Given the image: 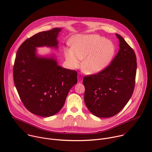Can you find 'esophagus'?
<instances>
[{"label":"esophagus","mask_w":152,"mask_h":152,"mask_svg":"<svg viewBox=\"0 0 152 152\" xmlns=\"http://www.w3.org/2000/svg\"><path fill=\"white\" fill-rule=\"evenodd\" d=\"M82 80H83V76L81 73H79L77 75L78 82H82Z\"/></svg>","instance_id":"esophagus-1"}]
</instances>
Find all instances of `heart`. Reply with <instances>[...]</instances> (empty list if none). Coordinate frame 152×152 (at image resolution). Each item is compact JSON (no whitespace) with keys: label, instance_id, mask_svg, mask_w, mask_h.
<instances>
[{"label":"heart","instance_id":"b5f03b06","mask_svg":"<svg viewBox=\"0 0 152 152\" xmlns=\"http://www.w3.org/2000/svg\"><path fill=\"white\" fill-rule=\"evenodd\" d=\"M115 52L114 43L97 34L78 35L71 42V49L65 50V56L71 69L79 67L87 74L103 70L112 61Z\"/></svg>","mask_w":152,"mask_h":152}]
</instances>
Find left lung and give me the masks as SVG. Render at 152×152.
Here are the masks:
<instances>
[{
  "mask_svg": "<svg viewBox=\"0 0 152 152\" xmlns=\"http://www.w3.org/2000/svg\"><path fill=\"white\" fill-rule=\"evenodd\" d=\"M120 49L102 72L84 77V101L89 111L101 118L117 114L131 99L135 87L137 58L135 52L120 35Z\"/></svg>",
  "mask_w": 152,
  "mask_h": 152,
  "instance_id": "left-lung-1",
  "label": "left lung"
}]
</instances>
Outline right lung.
Instances as JSON below:
<instances>
[{
    "mask_svg": "<svg viewBox=\"0 0 152 152\" xmlns=\"http://www.w3.org/2000/svg\"><path fill=\"white\" fill-rule=\"evenodd\" d=\"M61 29L41 32L26 39L14 61V82L21 100L29 111L41 117L58 113L77 82L76 71L60 67L53 57L37 55V48H58L57 37Z\"/></svg>",
    "mask_w": 152,
    "mask_h": 152,
    "instance_id": "1",
    "label": "right lung"
}]
</instances>
